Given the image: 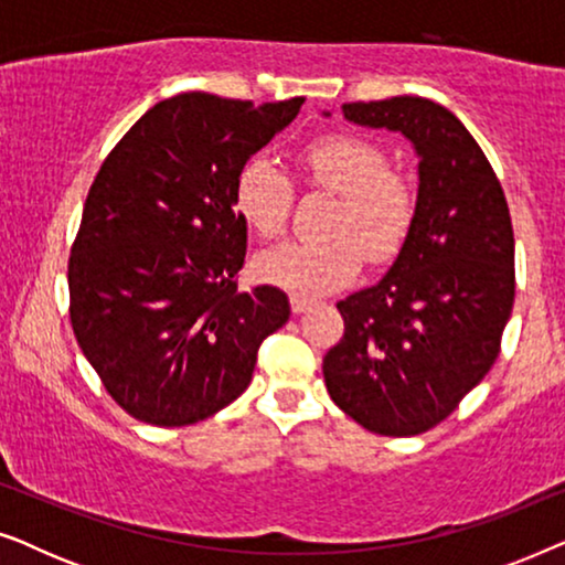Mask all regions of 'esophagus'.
<instances>
[{
    "mask_svg": "<svg viewBox=\"0 0 565 565\" xmlns=\"http://www.w3.org/2000/svg\"><path fill=\"white\" fill-rule=\"evenodd\" d=\"M290 306H292V313L296 316H300V313H306V311H311V300L308 298H300V296H290Z\"/></svg>",
    "mask_w": 565,
    "mask_h": 565,
    "instance_id": "1",
    "label": "esophagus"
}]
</instances>
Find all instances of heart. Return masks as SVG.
Returning a JSON list of instances; mask_svg holds the SVG:
<instances>
[{
	"label": "heart",
	"mask_w": 565,
	"mask_h": 565,
	"mask_svg": "<svg viewBox=\"0 0 565 565\" xmlns=\"http://www.w3.org/2000/svg\"><path fill=\"white\" fill-rule=\"evenodd\" d=\"M313 182L342 195L329 221V238L282 242L257 257V273L300 298H319L358 275L362 249L373 262L398 252L414 221V195L375 143L358 136H323L303 151ZM234 203L259 236L280 234L292 203L290 177L269 157H252L236 177Z\"/></svg>",
	"instance_id": "obj_1"
}]
</instances>
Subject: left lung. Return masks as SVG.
<instances>
[{
	"label": "left lung",
	"instance_id": "obj_1",
	"mask_svg": "<svg viewBox=\"0 0 565 565\" xmlns=\"http://www.w3.org/2000/svg\"><path fill=\"white\" fill-rule=\"evenodd\" d=\"M342 115L404 136L419 182L388 273L337 303L344 337L323 358V381L365 429L414 437L447 419L497 360L514 303L512 218L481 146L447 107L401 95Z\"/></svg>",
	"mask_w": 565,
	"mask_h": 565
}]
</instances>
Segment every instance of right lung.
Listing matches in <instances>:
<instances>
[{
    "label": "right lung",
    "mask_w": 565,
    "mask_h": 565,
    "mask_svg": "<svg viewBox=\"0 0 565 565\" xmlns=\"http://www.w3.org/2000/svg\"><path fill=\"white\" fill-rule=\"evenodd\" d=\"M303 103L161 99L92 182L68 259L72 327L138 422L188 427L218 414L249 388L262 339L288 323L280 288L236 290L246 223L234 188Z\"/></svg>",
    "instance_id": "obj_1"
}]
</instances>
